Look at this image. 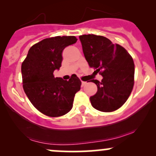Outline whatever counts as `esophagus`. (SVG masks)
Returning a JSON list of instances; mask_svg holds the SVG:
<instances>
[{"label": "esophagus", "mask_w": 156, "mask_h": 156, "mask_svg": "<svg viewBox=\"0 0 156 156\" xmlns=\"http://www.w3.org/2000/svg\"><path fill=\"white\" fill-rule=\"evenodd\" d=\"M81 83H82V86H83V87L84 85H86V84H87V82L83 81V80H81Z\"/></svg>", "instance_id": "34e87169"}]
</instances>
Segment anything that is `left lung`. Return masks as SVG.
Listing matches in <instances>:
<instances>
[{
	"mask_svg": "<svg viewBox=\"0 0 156 156\" xmlns=\"http://www.w3.org/2000/svg\"><path fill=\"white\" fill-rule=\"evenodd\" d=\"M79 38L89 67L103 77L101 82L90 80L98 87L96 94L90 97L91 104L103 112L117 110L133 90L135 67L131 55L121 45L113 44L103 36L84 34Z\"/></svg>",
	"mask_w": 156,
	"mask_h": 156,
	"instance_id": "obj_1",
	"label": "left lung"
}]
</instances>
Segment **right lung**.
<instances>
[{"instance_id": "add662e5", "label": "right lung", "mask_w": 156, "mask_h": 156, "mask_svg": "<svg viewBox=\"0 0 156 156\" xmlns=\"http://www.w3.org/2000/svg\"><path fill=\"white\" fill-rule=\"evenodd\" d=\"M78 40L74 36H57L42 39L28 51L21 66L23 87L32 105L51 117L66 114L73 108L75 94L81 81L76 75L69 80L54 78L62 66V52Z\"/></svg>"}]
</instances>
